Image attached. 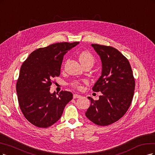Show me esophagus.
Returning a JSON list of instances; mask_svg holds the SVG:
<instances>
[{
  "mask_svg": "<svg viewBox=\"0 0 155 155\" xmlns=\"http://www.w3.org/2000/svg\"><path fill=\"white\" fill-rule=\"evenodd\" d=\"M81 97V95H80V94H73V98H80Z\"/></svg>",
  "mask_w": 155,
  "mask_h": 155,
  "instance_id": "obj_1",
  "label": "esophagus"
}]
</instances>
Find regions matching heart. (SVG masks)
Returning <instances> with one entry per match:
<instances>
[{
    "instance_id": "obj_1",
    "label": "heart",
    "mask_w": 155,
    "mask_h": 155,
    "mask_svg": "<svg viewBox=\"0 0 155 155\" xmlns=\"http://www.w3.org/2000/svg\"><path fill=\"white\" fill-rule=\"evenodd\" d=\"M79 61L81 62L82 66H86L89 65V66H93V65L95 61V58L93 56V54L88 51H82L78 55ZM71 86L74 88L79 89L82 87L81 82L80 81H74L70 84Z\"/></svg>"
}]
</instances>
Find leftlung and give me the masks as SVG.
Here are the masks:
<instances>
[{
	"label": "left lung",
	"instance_id": "8db88e82",
	"mask_svg": "<svg viewBox=\"0 0 155 155\" xmlns=\"http://www.w3.org/2000/svg\"><path fill=\"white\" fill-rule=\"evenodd\" d=\"M101 57L102 75L92 89L101 91L98 101L88 97L90 107L86 117L101 126L112 124L120 119L130 107L134 95L135 81L127 58L116 48L92 44Z\"/></svg>",
	"mask_w": 155,
	"mask_h": 155
}]
</instances>
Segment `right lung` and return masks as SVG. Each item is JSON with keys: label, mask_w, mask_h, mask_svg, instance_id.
<instances>
[{"label": "right lung", "mask_w": 155, "mask_h": 155, "mask_svg": "<svg viewBox=\"0 0 155 155\" xmlns=\"http://www.w3.org/2000/svg\"><path fill=\"white\" fill-rule=\"evenodd\" d=\"M79 43L58 42L37 49L25 61L16 84L18 101L24 117L34 126L46 128L61 117L72 93L49 92L53 78L61 74L64 55Z\"/></svg>", "instance_id": "obj_1"}]
</instances>
